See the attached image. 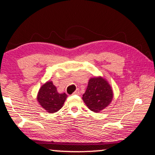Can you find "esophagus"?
Returning <instances> with one entry per match:
<instances>
[{"mask_svg": "<svg viewBox=\"0 0 155 155\" xmlns=\"http://www.w3.org/2000/svg\"><path fill=\"white\" fill-rule=\"evenodd\" d=\"M79 93H80V92H79V89H76V91H75L74 93V94H76V95H79Z\"/></svg>", "mask_w": 155, "mask_h": 155, "instance_id": "obj_1", "label": "esophagus"}]
</instances>
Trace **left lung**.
<instances>
[{
	"label": "left lung",
	"mask_w": 155,
	"mask_h": 155,
	"mask_svg": "<svg viewBox=\"0 0 155 155\" xmlns=\"http://www.w3.org/2000/svg\"><path fill=\"white\" fill-rule=\"evenodd\" d=\"M113 90L102 77L91 78L82 99L93 112H99L108 106L113 99Z\"/></svg>",
	"instance_id": "obj_1"
}]
</instances>
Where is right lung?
<instances>
[{"label":"right lung","mask_w":155,"mask_h":155,"mask_svg":"<svg viewBox=\"0 0 155 155\" xmlns=\"http://www.w3.org/2000/svg\"><path fill=\"white\" fill-rule=\"evenodd\" d=\"M66 98V93H59L52 81H47L44 84L37 95L40 104L48 113H51L59 111L63 106Z\"/></svg>","instance_id":"1"}]
</instances>
